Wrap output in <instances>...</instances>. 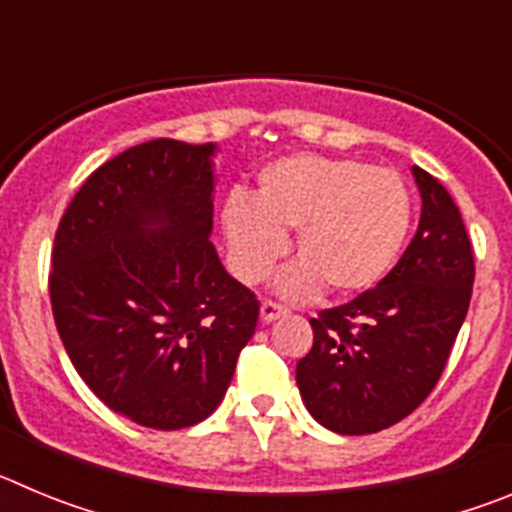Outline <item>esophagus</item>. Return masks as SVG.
Masks as SVG:
<instances>
[{
    "label": "esophagus",
    "mask_w": 512,
    "mask_h": 512,
    "mask_svg": "<svg viewBox=\"0 0 512 512\" xmlns=\"http://www.w3.org/2000/svg\"><path fill=\"white\" fill-rule=\"evenodd\" d=\"M284 315H287V307L277 305V302H271V300L261 302V320H264V323H271V320L284 318Z\"/></svg>",
    "instance_id": "34e87169"
}]
</instances>
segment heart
Listing matches in <instances>:
<instances>
[{
	"mask_svg": "<svg viewBox=\"0 0 512 512\" xmlns=\"http://www.w3.org/2000/svg\"><path fill=\"white\" fill-rule=\"evenodd\" d=\"M223 233L233 271L259 282L295 233V264L279 282L289 297L325 284L330 295H361L387 277L413 223L400 176L354 158L295 153L259 171L253 200L233 192L223 205Z\"/></svg>",
	"mask_w": 512,
	"mask_h": 512,
	"instance_id": "b5f03b06",
	"label": "heart"
}]
</instances>
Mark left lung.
<instances>
[{
  "mask_svg": "<svg viewBox=\"0 0 512 512\" xmlns=\"http://www.w3.org/2000/svg\"><path fill=\"white\" fill-rule=\"evenodd\" d=\"M420 223L395 269L374 289L312 318L297 387L328 431L364 436L408 418L431 395L467 318L474 253L459 207L413 166Z\"/></svg>",
  "mask_w": 512,
  "mask_h": 512,
  "instance_id": "8db88e82",
  "label": "left lung"
}]
</instances>
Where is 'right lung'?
Wrapping results in <instances>:
<instances>
[{"label":"right lung","mask_w":512,"mask_h":512,"mask_svg":"<svg viewBox=\"0 0 512 512\" xmlns=\"http://www.w3.org/2000/svg\"><path fill=\"white\" fill-rule=\"evenodd\" d=\"M215 143L158 138L122 151L63 212L48 279L66 354L133 423L176 431L223 402L259 300L217 259Z\"/></svg>","instance_id":"add662e5"}]
</instances>
